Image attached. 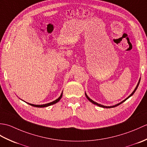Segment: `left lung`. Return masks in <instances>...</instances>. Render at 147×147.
Returning <instances> with one entry per match:
<instances>
[{
    "label": "left lung",
    "mask_w": 147,
    "mask_h": 147,
    "mask_svg": "<svg viewBox=\"0 0 147 147\" xmlns=\"http://www.w3.org/2000/svg\"><path fill=\"white\" fill-rule=\"evenodd\" d=\"M140 80H139V82H138V84H137V85H136V88H135V89L134 90V91L132 92V93L128 97H127L125 100H124L123 101H122L121 102H120V103H119V104H116V105H113V106H104V105H101V104H98V103H96V102H94L93 100H92V99H90L88 96V95H86V93H85V96H86V98H88V100L90 101V102H91L92 104H95V105H98V106H99V107H103V108H112V107H116V106H117V105H120V104H121L122 103H123L124 102H125L126 100L127 99V98H129L130 96H131L133 94H134V93L135 92V91L136 90V89H137V88H138V85H139V84H140Z\"/></svg>",
    "instance_id": "8db88e82"
}]
</instances>
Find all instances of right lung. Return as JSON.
Segmentation results:
<instances>
[{"label": "right lung", "instance_id": "add662e5", "mask_svg": "<svg viewBox=\"0 0 147 147\" xmlns=\"http://www.w3.org/2000/svg\"><path fill=\"white\" fill-rule=\"evenodd\" d=\"M62 93H61V96H59V97L57 99H56L55 100L53 101V102H52L48 103V104H43V105H35V104H29V103H28V104L30 105L33 106V107H48V106H50V105H51L55 104H56V103H57V102H58L59 100H60L61 98H62Z\"/></svg>", "mask_w": 147, "mask_h": 147}]
</instances>
